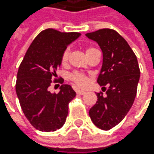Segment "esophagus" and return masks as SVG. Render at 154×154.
Returning <instances> with one entry per match:
<instances>
[{
    "label": "esophagus",
    "instance_id": "obj_1",
    "mask_svg": "<svg viewBox=\"0 0 154 154\" xmlns=\"http://www.w3.org/2000/svg\"><path fill=\"white\" fill-rule=\"evenodd\" d=\"M75 92H76V94H79V95H84L86 93L84 91H80V90H75Z\"/></svg>",
    "mask_w": 154,
    "mask_h": 154
}]
</instances>
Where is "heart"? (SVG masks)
I'll return each mask as SVG.
<instances>
[{"label":"heart","mask_w":154,"mask_h":154,"mask_svg":"<svg viewBox=\"0 0 154 154\" xmlns=\"http://www.w3.org/2000/svg\"><path fill=\"white\" fill-rule=\"evenodd\" d=\"M92 50H94V49L93 48H88V49H87L86 54L90 52ZM69 54H70V50H69V48H66V50L63 51L62 56H61V63L63 64V66H66V64L67 63L68 58H69ZM69 79L76 86H79V87H85V86H87V84L88 82V78H87L85 75L80 74V73H78V72L71 73L69 75Z\"/></svg>","instance_id":"1"}]
</instances>
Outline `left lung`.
Returning a JSON list of instances; mask_svg holds the SVG:
<instances>
[{
    "instance_id": "obj_1",
    "label": "left lung",
    "mask_w": 154,
    "mask_h": 154,
    "mask_svg": "<svg viewBox=\"0 0 154 154\" xmlns=\"http://www.w3.org/2000/svg\"><path fill=\"white\" fill-rule=\"evenodd\" d=\"M86 36L103 51L97 82L109 86L106 95L97 93V102L88 114L97 128L109 130L124 119L134 103L140 75L139 63L127 40L114 29H99Z\"/></svg>"
}]
</instances>
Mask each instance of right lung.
<instances>
[{
	"label": "right lung",
	"mask_w": 154,
	"mask_h": 154,
	"mask_svg": "<svg viewBox=\"0 0 154 154\" xmlns=\"http://www.w3.org/2000/svg\"><path fill=\"white\" fill-rule=\"evenodd\" d=\"M80 35L45 29L32 41L20 63L15 91L25 116L36 129L55 131L66 120L68 104L75 92L66 84L60 87L58 94H51L48 87L53 78H57L63 51ZM63 81V79L54 81L61 84Z\"/></svg>",
	"instance_id": "obj_1"
}]
</instances>
